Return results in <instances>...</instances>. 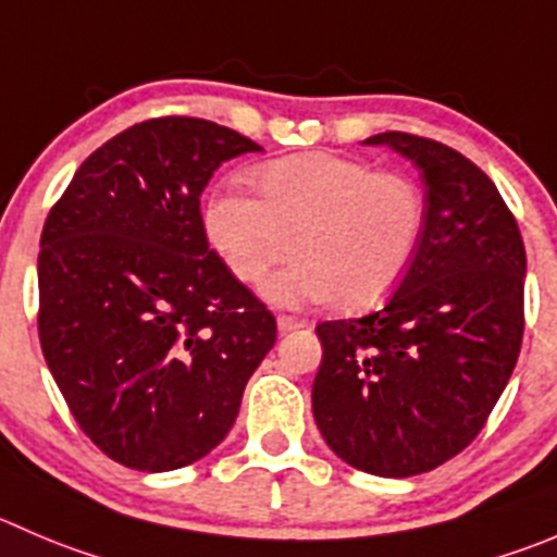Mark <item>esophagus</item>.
<instances>
[{
  "instance_id": "34e87169",
  "label": "esophagus",
  "mask_w": 557,
  "mask_h": 557,
  "mask_svg": "<svg viewBox=\"0 0 557 557\" xmlns=\"http://www.w3.org/2000/svg\"><path fill=\"white\" fill-rule=\"evenodd\" d=\"M278 331L287 333V331H298V327H306V320H300V317H293V314H278Z\"/></svg>"
}]
</instances>
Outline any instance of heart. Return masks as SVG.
Instances as JSON below:
<instances>
[{
	"label": "heart",
	"instance_id": "1",
	"mask_svg": "<svg viewBox=\"0 0 557 557\" xmlns=\"http://www.w3.org/2000/svg\"><path fill=\"white\" fill-rule=\"evenodd\" d=\"M257 196L240 188L208 205V237L243 284L300 253L268 284L278 304L331 300L367 309L405 278L423 235V194L412 177L338 152H298L253 172Z\"/></svg>",
	"mask_w": 557,
	"mask_h": 557
}]
</instances>
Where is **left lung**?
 Segmentation results:
<instances>
[{"label":"left lung","mask_w":557,"mask_h":557,"mask_svg":"<svg viewBox=\"0 0 557 557\" xmlns=\"http://www.w3.org/2000/svg\"><path fill=\"white\" fill-rule=\"evenodd\" d=\"M410 158L426 219L399 289L377 311L317 325V426L336 457L385 479L470 446L511 377L525 331V246L495 183L462 152L385 131Z\"/></svg>","instance_id":"1"}]
</instances>
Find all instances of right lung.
<instances>
[{
    "instance_id": "add662e5",
    "label": "right lung",
    "mask_w": 557,
    "mask_h": 557,
    "mask_svg": "<svg viewBox=\"0 0 557 557\" xmlns=\"http://www.w3.org/2000/svg\"><path fill=\"white\" fill-rule=\"evenodd\" d=\"M262 147L199 116L116 134L49 210L37 253V333L89 441L161 473L213 451L275 344V317L205 235L215 169Z\"/></svg>"
}]
</instances>
